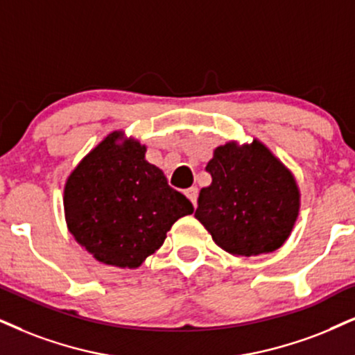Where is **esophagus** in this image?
<instances>
[{
    "mask_svg": "<svg viewBox=\"0 0 355 355\" xmlns=\"http://www.w3.org/2000/svg\"><path fill=\"white\" fill-rule=\"evenodd\" d=\"M185 193H187L188 200H190L191 203H193V206H196V198H198V188L191 187V188H188Z\"/></svg>",
    "mask_w": 355,
    "mask_h": 355,
    "instance_id": "obj_1",
    "label": "esophagus"
}]
</instances>
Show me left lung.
Here are the masks:
<instances>
[{
	"mask_svg": "<svg viewBox=\"0 0 355 355\" xmlns=\"http://www.w3.org/2000/svg\"><path fill=\"white\" fill-rule=\"evenodd\" d=\"M206 170L213 180L201 188L195 218L219 248L236 257L282 248L297 223L300 188L270 149L257 139L226 142Z\"/></svg>",
	"mask_w": 355,
	"mask_h": 355,
	"instance_id": "1",
	"label": "left lung"
}]
</instances>
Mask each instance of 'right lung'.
I'll return each mask as SVG.
<instances>
[{
    "label": "right lung",
    "mask_w": 355,
    "mask_h": 355,
    "mask_svg": "<svg viewBox=\"0 0 355 355\" xmlns=\"http://www.w3.org/2000/svg\"><path fill=\"white\" fill-rule=\"evenodd\" d=\"M146 146L114 131L71 170L64 188L67 227L98 262L137 268L164 244L177 219L193 213Z\"/></svg>",
    "instance_id": "right-lung-1"
}]
</instances>
